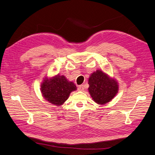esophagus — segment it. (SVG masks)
Returning a JSON list of instances; mask_svg holds the SVG:
<instances>
[{
    "instance_id": "1",
    "label": "esophagus",
    "mask_w": 155,
    "mask_h": 155,
    "mask_svg": "<svg viewBox=\"0 0 155 155\" xmlns=\"http://www.w3.org/2000/svg\"><path fill=\"white\" fill-rule=\"evenodd\" d=\"M78 90L79 91H84V87L82 85H80L78 86Z\"/></svg>"
}]
</instances>
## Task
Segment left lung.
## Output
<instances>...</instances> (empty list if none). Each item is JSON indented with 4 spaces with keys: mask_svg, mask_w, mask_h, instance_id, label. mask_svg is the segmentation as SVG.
<instances>
[{
    "mask_svg": "<svg viewBox=\"0 0 155 155\" xmlns=\"http://www.w3.org/2000/svg\"><path fill=\"white\" fill-rule=\"evenodd\" d=\"M88 92L94 101L100 105L110 102L118 92L119 85L116 79L101 70L93 72L88 78Z\"/></svg>",
    "mask_w": 155,
    "mask_h": 155,
    "instance_id": "8db88e82",
    "label": "left lung"
}]
</instances>
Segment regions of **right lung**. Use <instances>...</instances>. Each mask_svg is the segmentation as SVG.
Here are the masks:
<instances>
[{
    "instance_id": "1",
    "label": "right lung",
    "mask_w": 155,
    "mask_h": 155,
    "mask_svg": "<svg viewBox=\"0 0 155 155\" xmlns=\"http://www.w3.org/2000/svg\"><path fill=\"white\" fill-rule=\"evenodd\" d=\"M77 90L73 82L69 81L64 75L46 77L41 84V92L44 98L55 106H61L69 97L71 92Z\"/></svg>"
}]
</instances>
